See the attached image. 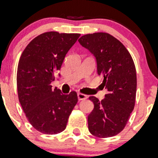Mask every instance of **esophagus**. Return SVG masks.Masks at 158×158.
<instances>
[{"label":"esophagus","instance_id":"1","mask_svg":"<svg viewBox=\"0 0 158 158\" xmlns=\"http://www.w3.org/2000/svg\"><path fill=\"white\" fill-rule=\"evenodd\" d=\"M78 99L79 100H84L88 98L87 95L84 94H81V93H78Z\"/></svg>","mask_w":158,"mask_h":158}]
</instances>
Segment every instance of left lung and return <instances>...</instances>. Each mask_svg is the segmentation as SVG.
<instances>
[{
    "instance_id": "8db88e82",
    "label": "left lung",
    "mask_w": 158,
    "mask_h": 158,
    "mask_svg": "<svg viewBox=\"0 0 158 158\" xmlns=\"http://www.w3.org/2000/svg\"><path fill=\"white\" fill-rule=\"evenodd\" d=\"M79 44L95 57L97 73L108 90L101 101L89 97L94 109L88 116L89 131L98 138H110L123 131L134 108L137 74L132 56L123 44L108 33L88 34Z\"/></svg>"
}]
</instances>
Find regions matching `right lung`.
Masks as SVG:
<instances>
[{"mask_svg":"<svg viewBox=\"0 0 158 158\" xmlns=\"http://www.w3.org/2000/svg\"><path fill=\"white\" fill-rule=\"evenodd\" d=\"M79 36L45 32L32 40L20 56L16 79L19 101L30 123L39 132L64 131L78 102L76 92L63 94L57 88L52 89L51 82Z\"/></svg>","mask_w":158,"mask_h":158,"instance_id":"add662e5","label":"right lung"}]
</instances>
